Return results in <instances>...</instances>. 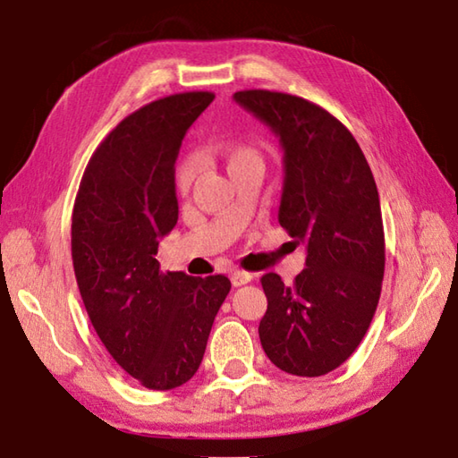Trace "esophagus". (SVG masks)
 I'll list each match as a JSON object with an SVG mask.
<instances>
[{
  "mask_svg": "<svg viewBox=\"0 0 458 458\" xmlns=\"http://www.w3.org/2000/svg\"><path fill=\"white\" fill-rule=\"evenodd\" d=\"M230 279H232V284H234V285H244V284H249L250 279H252V273L242 271V269H236L230 276Z\"/></svg>",
  "mask_w": 458,
  "mask_h": 458,
  "instance_id": "esophagus-1",
  "label": "esophagus"
}]
</instances>
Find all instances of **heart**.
<instances>
[{"label": "heart", "instance_id": "heart-1", "mask_svg": "<svg viewBox=\"0 0 458 458\" xmlns=\"http://www.w3.org/2000/svg\"><path fill=\"white\" fill-rule=\"evenodd\" d=\"M217 154L222 156V160L226 162V168L228 173L232 170H236L238 166H244V164L249 162H257L261 160V156L252 146L249 143H241V141H226V143H220V146L216 148ZM195 174H197V162L195 158H191V156H185V158H181L179 164H176V170H174V185L179 193H187L193 185L195 181Z\"/></svg>", "mask_w": 458, "mask_h": 458}]
</instances>
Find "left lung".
Here are the masks:
<instances>
[{
	"instance_id": "obj_1",
	"label": "left lung",
	"mask_w": 458,
	"mask_h": 458,
	"mask_svg": "<svg viewBox=\"0 0 458 458\" xmlns=\"http://www.w3.org/2000/svg\"><path fill=\"white\" fill-rule=\"evenodd\" d=\"M234 100L279 135L284 191L279 226L306 242L294 284L265 273L267 310L259 337L279 370L323 377L358 350L385 277V228L372 170L344 123L315 102L271 90Z\"/></svg>"
}]
</instances>
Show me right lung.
<instances>
[{"instance_id": "1", "label": "right lung", "mask_w": 458, "mask_h": 458, "mask_svg": "<svg viewBox=\"0 0 458 458\" xmlns=\"http://www.w3.org/2000/svg\"><path fill=\"white\" fill-rule=\"evenodd\" d=\"M216 98L181 92L123 119L80 181L72 259L90 323L113 360L141 386L170 391L193 378L226 276L160 269V238L179 220L174 162L187 129Z\"/></svg>"}]
</instances>
